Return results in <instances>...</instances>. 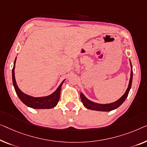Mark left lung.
<instances>
[{"instance_id":"8db88e82","label":"left lung","mask_w":147,"mask_h":147,"mask_svg":"<svg viewBox=\"0 0 147 147\" xmlns=\"http://www.w3.org/2000/svg\"><path fill=\"white\" fill-rule=\"evenodd\" d=\"M130 61V59H129ZM130 65H131V74H130V79L129 82L128 87L127 88L125 92L123 95L119 99H118L117 101L113 102L112 103H109V104H98V103L94 102L91 100H90L84 95L82 92H80V98L82 100V104L85 106V108L87 109H91V110L95 111H110L113 109H117L118 107H119L124 102L125 100L127 97L128 94L129 92V90L132 84L133 80V68L132 65H131L130 61Z\"/></svg>"}]
</instances>
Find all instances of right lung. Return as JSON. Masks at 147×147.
Here are the masks:
<instances>
[{
    "mask_svg": "<svg viewBox=\"0 0 147 147\" xmlns=\"http://www.w3.org/2000/svg\"><path fill=\"white\" fill-rule=\"evenodd\" d=\"M16 61V57L15 59L14 67H13L12 72V82L13 85H14L15 91H16L20 100L28 107H30V108L33 109H51L55 107L57 104L59 100L61 86H62L63 82H65V79L63 80V82L61 83V84L55 90V91L48 96H41V97H34V96L26 94L24 93L19 88L17 85L14 73Z\"/></svg>",
    "mask_w": 147,
    "mask_h": 147,
    "instance_id": "add662e5",
    "label": "right lung"
}]
</instances>
